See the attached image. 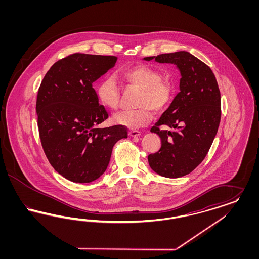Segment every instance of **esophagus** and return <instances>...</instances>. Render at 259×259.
I'll return each instance as SVG.
<instances>
[{
	"label": "esophagus",
	"mask_w": 259,
	"mask_h": 259,
	"mask_svg": "<svg viewBox=\"0 0 259 259\" xmlns=\"http://www.w3.org/2000/svg\"><path fill=\"white\" fill-rule=\"evenodd\" d=\"M141 135V132L139 131V130H130L129 131V136L130 137H139V136Z\"/></svg>",
	"instance_id": "1"
}]
</instances>
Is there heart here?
<instances>
[{
	"mask_svg": "<svg viewBox=\"0 0 259 259\" xmlns=\"http://www.w3.org/2000/svg\"><path fill=\"white\" fill-rule=\"evenodd\" d=\"M118 77L126 87L140 90L135 111H120L112 116L114 123L135 129L149 123L154 111H164L171 103L172 84L162 78L160 73L148 66L139 65L122 70ZM120 87L113 76L104 77L96 87V95L101 105L109 110H116L119 104Z\"/></svg>",
	"mask_w": 259,
	"mask_h": 259,
	"instance_id": "obj_1",
	"label": "heart"
}]
</instances>
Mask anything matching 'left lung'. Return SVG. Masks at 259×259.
I'll return each mask as SVG.
<instances>
[{
  "mask_svg": "<svg viewBox=\"0 0 259 259\" xmlns=\"http://www.w3.org/2000/svg\"><path fill=\"white\" fill-rule=\"evenodd\" d=\"M152 59L176 65L182 76L180 92L150 129L160 137L161 148L148 157L154 172L177 179L206 157L221 122V92L209 66L187 51L144 58Z\"/></svg>",
  "mask_w": 259,
  "mask_h": 259,
  "instance_id": "1",
  "label": "left lung"
}]
</instances>
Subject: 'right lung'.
Masks as SVG:
<instances>
[{"instance_id":"add662e5","label":"right lung","mask_w":259,"mask_h":259,"mask_svg":"<svg viewBox=\"0 0 259 259\" xmlns=\"http://www.w3.org/2000/svg\"><path fill=\"white\" fill-rule=\"evenodd\" d=\"M116 60L115 56L74 53L54 63L38 88L36 111L41 146L54 170L73 183L100 178L115 143L128 136L122 125L98 128L109 114L92 84Z\"/></svg>"}]
</instances>
